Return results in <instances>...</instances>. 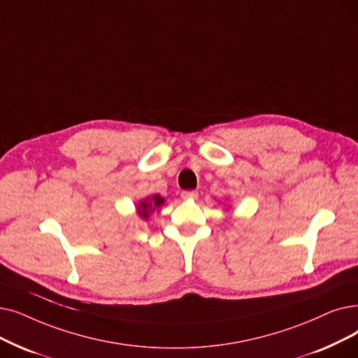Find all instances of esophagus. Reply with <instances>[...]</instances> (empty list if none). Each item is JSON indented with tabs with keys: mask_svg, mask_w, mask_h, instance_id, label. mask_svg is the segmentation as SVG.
Instances as JSON below:
<instances>
[{
	"mask_svg": "<svg viewBox=\"0 0 358 358\" xmlns=\"http://www.w3.org/2000/svg\"><path fill=\"white\" fill-rule=\"evenodd\" d=\"M181 197H182L184 200H196V199L199 197V193L194 192V190H192V192H182V193H181Z\"/></svg>",
	"mask_w": 358,
	"mask_h": 358,
	"instance_id": "esophagus-1",
	"label": "esophagus"
}]
</instances>
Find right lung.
Segmentation results:
<instances>
[{
  "label": "right lung",
  "instance_id": "obj_1",
  "mask_svg": "<svg viewBox=\"0 0 358 358\" xmlns=\"http://www.w3.org/2000/svg\"><path fill=\"white\" fill-rule=\"evenodd\" d=\"M164 201H165L164 197L159 196V194H153L152 197H148V199L142 200L141 205L137 206V213H138V216H141L142 220H148L149 215H150L155 209L164 205Z\"/></svg>",
  "mask_w": 358,
  "mask_h": 358
}]
</instances>
